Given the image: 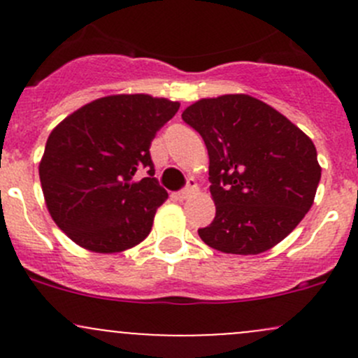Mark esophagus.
<instances>
[{
    "label": "esophagus",
    "instance_id": "obj_1",
    "mask_svg": "<svg viewBox=\"0 0 358 358\" xmlns=\"http://www.w3.org/2000/svg\"><path fill=\"white\" fill-rule=\"evenodd\" d=\"M197 192V183H196V180L194 178H189V182H187V187L183 190H180V192H176L175 194V197L178 201H185V199H189L190 196H194V194Z\"/></svg>",
    "mask_w": 358,
    "mask_h": 358
}]
</instances>
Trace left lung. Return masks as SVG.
Masks as SVG:
<instances>
[{"label": "left lung", "mask_w": 358, "mask_h": 358, "mask_svg": "<svg viewBox=\"0 0 358 358\" xmlns=\"http://www.w3.org/2000/svg\"><path fill=\"white\" fill-rule=\"evenodd\" d=\"M182 119L202 136L216 215L199 229L209 248L259 255L286 239L315 199L320 166L312 140L249 95L197 100Z\"/></svg>", "instance_id": "8db88e82"}]
</instances>
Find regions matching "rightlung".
<instances>
[{
  "mask_svg": "<svg viewBox=\"0 0 358 358\" xmlns=\"http://www.w3.org/2000/svg\"><path fill=\"white\" fill-rule=\"evenodd\" d=\"M178 109V102L143 93L102 96L50 133L39 180L46 208L69 239L93 252H121L149 236L168 199L149 149ZM142 169L148 176L138 180Z\"/></svg>",
  "mask_w": 358,
  "mask_h": 358,
  "instance_id": "right-lung-1",
  "label": "right lung"
}]
</instances>
